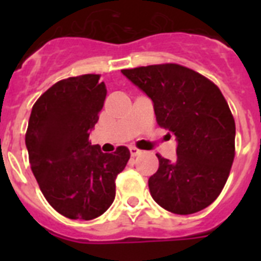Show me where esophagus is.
<instances>
[{"instance_id": "34e87169", "label": "esophagus", "mask_w": 261, "mask_h": 261, "mask_svg": "<svg viewBox=\"0 0 261 261\" xmlns=\"http://www.w3.org/2000/svg\"><path fill=\"white\" fill-rule=\"evenodd\" d=\"M129 151H130V155H132V156H137V155H140V154L142 153V151L138 150L136 146H129Z\"/></svg>"}]
</instances>
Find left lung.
<instances>
[{
  "label": "left lung",
  "instance_id": "left-lung-1",
  "mask_svg": "<svg viewBox=\"0 0 261 261\" xmlns=\"http://www.w3.org/2000/svg\"><path fill=\"white\" fill-rule=\"evenodd\" d=\"M153 100L159 126L176 137V159L158 156L149 177L154 201L175 214L200 212L218 197L235 155V121L221 90L177 64L123 69Z\"/></svg>",
  "mask_w": 261,
  "mask_h": 261
}]
</instances>
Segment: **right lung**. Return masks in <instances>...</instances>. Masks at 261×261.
Here are the masks:
<instances>
[{"instance_id": "obj_1", "label": "right lung", "mask_w": 261, "mask_h": 261, "mask_svg": "<svg viewBox=\"0 0 261 261\" xmlns=\"http://www.w3.org/2000/svg\"><path fill=\"white\" fill-rule=\"evenodd\" d=\"M99 78L59 81L36 100L27 126L34 176L50 206L70 220H94L110 208L130 156L125 146L108 154L89 141L107 95Z\"/></svg>"}]
</instances>
